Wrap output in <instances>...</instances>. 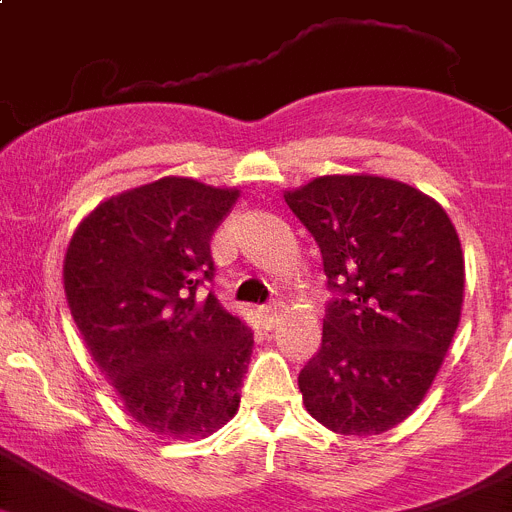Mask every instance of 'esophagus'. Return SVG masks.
<instances>
[{"instance_id": "obj_1", "label": "esophagus", "mask_w": 512, "mask_h": 512, "mask_svg": "<svg viewBox=\"0 0 512 512\" xmlns=\"http://www.w3.org/2000/svg\"><path fill=\"white\" fill-rule=\"evenodd\" d=\"M283 312H286V304L283 302H273V304H265V307H260V317H263L268 325H276V322L283 317Z\"/></svg>"}]
</instances>
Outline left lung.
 <instances>
[{"label":"left lung","instance_id":"1","mask_svg":"<svg viewBox=\"0 0 512 512\" xmlns=\"http://www.w3.org/2000/svg\"><path fill=\"white\" fill-rule=\"evenodd\" d=\"M283 197L338 291L299 375L304 409L338 435H382L424 401L461 322L458 231L435 197L388 176H315Z\"/></svg>","mask_w":512,"mask_h":512}]
</instances>
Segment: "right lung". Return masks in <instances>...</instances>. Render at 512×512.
I'll list each match as a JSON object with an SVG mask.
<instances>
[{
	"mask_svg": "<svg viewBox=\"0 0 512 512\" xmlns=\"http://www.w3.org/2000/svg\"><path fill=\"white\" fill-rule=\"evenodd\" d=\"M236 200V187L163 176L98 203L64 252V294L85 349L153 435L200 440L239 411L255 341L200 294L213 281L210 236Z\"/></svg>",
	"mask_w": 512,
	"mask_h": 512,
	"instance_id": "right-lung-1",
	"label": "right lung"
}]
</instances>
